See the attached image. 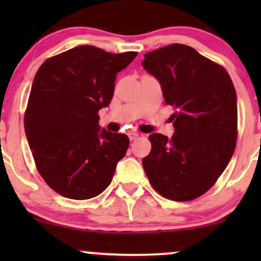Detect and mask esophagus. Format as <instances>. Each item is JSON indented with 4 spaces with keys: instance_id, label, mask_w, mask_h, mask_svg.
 Wrapping results in <instances>:
<instances>
[{
    "instance_id": "1",
    "label": "esophagus",
    "mask_w": 261,
    "mask_h": 261,
    "mask_svg": "<svg viewBox=\"0 0 261 261\" xmlns=\"http://www.w3.org/2000/svg\"><path fill=\"white\" fill-rule=\"evenodd\" d=\"M127 135H128V139H130V141H134V140H136L137 137H139V134H137V133H135V131H130V133H128Z\"/></svg>"
}]
</instances>
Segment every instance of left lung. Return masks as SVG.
<instances>
[{"label": "left lung", "mask_w": 261, "mask_h": 261, "mask_svg": "<svg viewBox=\"0 0 261 261\" xmlns=\"http://www.w3.org/2000/svg\"><path fill=\"white\" fill-rule=\"evenodd\" d=\"M142 66L160 81L172 139L152 134L142 160L149 182L173 201L203 195L226 169L236 148L237 94L228 72L194 47L172 44L145 54Z\"/></svg>", "instance_id": "obj_1"}]
</instances>
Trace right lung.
Masks as SVG:
<instances>
[{"instance_id": "right-lung-1", "label": "right lung", "mask_w": 261, "mask_h": 261, "mask_svg": "<svg viewBox=\"0 0 261 261\" xmlns=\"http://www.w3.org/2000/svg\"><path fill=\"white\" fill-rule=\"evenodd\" d=\"M137 53H107L81 45L39 67L24 114V130L38 172L53 190L73 200L99 195L112 182L128 137L99 126L118 72Z\"/></svg>"}]
</instances>
